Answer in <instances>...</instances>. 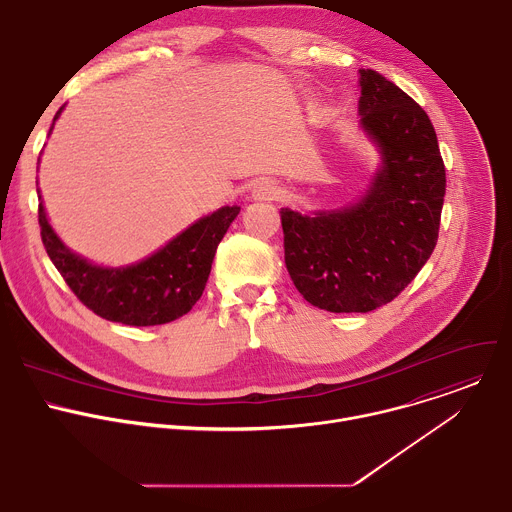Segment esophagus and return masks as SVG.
Here are the masks:
<instances>
[{
	"instance_id": "34e87169",
	"label": "esophagus",
	"mask_w": 512,
	"mask_h": 512,
	"mask_svg": "<svg viewBox=\"0 0 512 512\" xmlns=\"http://www.w3.org/2000/svg\"><path fill=\"white\" fill-rule=\"evenodd\" d=\"M277 192L279 190H277L275 182H271V180H257L251 188L253 200H273V198H277Z\"/></svg>"
}]
</instances>
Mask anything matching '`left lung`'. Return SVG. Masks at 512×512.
<instances>
[{
    "mask_svg": "<svg viewBox=\"0 0 512 512\" xmlns=\"http://www.w3.org/2000/svg\"><path fill=\"white\" fill-rule=\"evenodd\" d=\"M360 131L379 154L364 194L340 208H281L285 265L334 314L371 312L413 281L440 231L446 168L427 113L371 68L358 70Z\"/></svg>",
    "mask_w": 512,
    "mask_h": 512,
    "instance_id": "1",
    "label": "left lung"
}]
</instances>
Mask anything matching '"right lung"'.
Here are the masks:
<instances>
[{
    "label": "right lung",
    "mask_w": 512,
    "mask_h": 512,
    "mask_svg": "<svg viewBox=\"0 0 512 512\" xmlns=\"http://www.w3.org/2000/svg\"><path fill=\"white\" fill-rule=\"evenodd\" d=\"M36 190L40 235L54 267L89 310L127 326L168 324L192 310L208 281L216 247L241 210L237 204L218 208L141 261L109 267L97 265L64 245L48 221L40 188Z\"/></svg>",
    "instance_id": "add662e5"
}]
</instances>
